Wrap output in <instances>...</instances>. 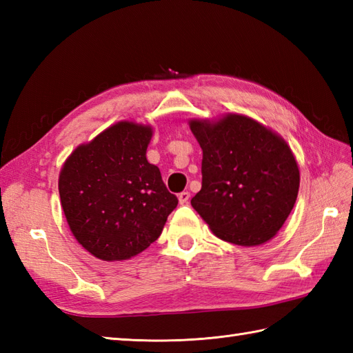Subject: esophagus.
I'll list each match as a JSON object with an SVG mask.
<instances>
[{"label":"esophagus","mask_w":353,"mask_h":353,"mask_svg":"<svg viewBox=\"0 0 353 353\" xmlns=\"http://www.w3.org/2000/svg\"><path fill=\"white\" fill-rule=\"evenodd\" d=\"M188 200H190V192L188 191H183V192L179 194V201H181V205H186V203H188Z\"/></svg>","instance_id":"1"}]
</instances>
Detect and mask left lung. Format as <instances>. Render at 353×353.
I'll list each match as a JSON object with an SVG mask.
<instances>
[{
  "label": "left lung",
  "mask_w": 353,
  "mask_h": 353,
  "mask_svg": "<svg viewBox=\"0 0 353 353\" xmlns=\"http://www.w3.org/2000/svg\"><path fill=\"white\" fill-rule=\"evenodd\" d=\"M203 150L201 190L191 199L214 234L236 245L272 239L294 208L301 174L287 142L254 119H191Z\"/></svg>",
  "instance_id": "left-lung-1"
}]
</instances>
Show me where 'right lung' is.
I'll use <instances>...</instances> for the list:
<instances>
[{
  "label": "right lung",
  "mask_w": 353,
  "mask_h": 353,
  "mask_svg": "<svg viewBox=\"0 0 353 353\" xmlns=\"http://www.w3.org/2000/svg\"><path fill=\"white\" fill-rule=\"evenodd\" d=\"M153 130L119 121L65 161L59 194L77 241L103 261H123L154 243L179 200L147 161Z\"/></svg>",
  "instance_id": "right-lung-1"
}]
</instances>
